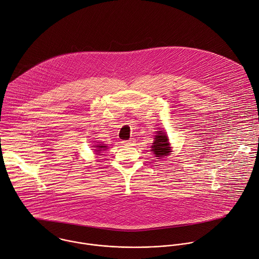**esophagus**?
Listing matches in <instances>:
<instances>
[{
  "label": "esophagus",
  "mask_w": 259,
  "mask_h": 259,
  "mask_svg": "<svg viewBox=\"0 0 259 259\" xmlns=\"http://www.w3.org/2000/svg\"><path fill=\"white\" fill-rule=\"evenodd\" d=\"M122 143L124 145H127V146H130V145H133L134 144V140L133 139H130V140H126V141H122Z\"/></svg>",
  "instance_id": "34e87169"
}]
</instances>
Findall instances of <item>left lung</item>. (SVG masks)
I'll return each instance as SVG.
<instances>
[{
    "mask_svg": "<svg viewBox=\"0 0 259 259\" xmlns=\"http://www.w3.org/2000/svg\"><path fill=\"white\" fill-rule=\"evenodd\" d=\"M154 141L151 145V151L157 158H161L170 154V145L168 142V138L163 131H156V135L154 136Z\"/></svg>",
    "mask_w": 259,
    "mask_h": 259,
    "instance_id": "8db88e82",
    "label": "left lung"
}]
</instances>
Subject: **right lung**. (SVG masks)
I'll list each match as a JSON object with an SVG mask.
<instances>
[{
  "instance_id": "add662e5",
  "label": "right lung",
  "mask_w": 259,
  "mask_h": 259,
  "mask_svg": "<svg viewBox=\"0 0 259 259\" xmlns=\"http://www.w3.org/2000/svg\"><path fill=\"white\" fill-rule=\"evenodd\" d=\"M93 147H95L94 148V150H95V152L96 153H99V155H102L101 154V152H103L104 150H106L107 149V145L106 144H104V143H99V144H96V145H93Z\"/></svg>"
}]
</instances>
